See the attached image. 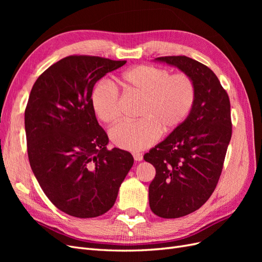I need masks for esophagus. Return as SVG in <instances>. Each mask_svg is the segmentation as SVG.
<instances>
[{"label": "esophagus", "mask_w": 262, "mask_h": 262, "mask_svg": "<svg viewBox=\"0 0 262 262\" xmlns=\"http://www.w3.org/2000/svg\"><path fill=\"white\" fill-rule=\"evenodd\" d=\"M132 155H133V158H134V160H136L137 162H141L142 160H143V154H142V153L134 152Z\"/></svg>", "instance_id": "1"}]
</instances>
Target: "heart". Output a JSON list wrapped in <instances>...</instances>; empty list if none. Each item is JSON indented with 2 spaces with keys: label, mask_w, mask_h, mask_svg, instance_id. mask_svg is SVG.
Listing matches in <instances>:
<instances>
[{
  "label": "heart",
  "mask_w": 262,
  "mask_h": 262,
  "mask_svg": "<svg viewBox=\"0 0 262 262\" xmlns=\"http://www.w3.org/2000/svg\"><path fill=\"white\" fill-rule=\"evenodd\" d=\"M125 92L142 99L138 121H123L110 130L114 144L122 149L140 150L152 145L160 134L175 131L194 105L195 85L186 73L171 74L153 66H138L124 71L119 78ZM92 106L102 122L112 124L120 117L117 87L100 82L92 93Z\"/></svg>",
  "instance_id": "b5f03b06"
}]
</instances>
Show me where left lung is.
Returning <instances> with one entry per match:
<instances>
[{"mask_svg":"<svg viewBox=\"0 0 262 262\" xmlns=\"http://www.w3.org/2000/svg\"><path fill=\"white\" fill-rule=\"evenodd\" d=\"M192 78L195 100L182 124L144 155L156 173L148 187L157 216L177 219L200 209L220 179L232 138L231 104L217 76L185 55L156 58Z\"/></svg>","mask_w":262,"mask_h":262,"instance_id":"1","label":"left lung"}]
</instances>
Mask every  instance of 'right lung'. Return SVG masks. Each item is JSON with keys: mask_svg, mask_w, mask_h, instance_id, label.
<instances>
[{"mask_svg": "<svg viewBox=\"0 0 262 262\" xmlns=\"http://www.w3.org/2000/svg\"><path fill=\"white\" fill-rule=\"evenodd\" d=\"M70 55L37 78L25 110L27 152L39 185L62 212L96 217L116 202L133 156L108 149V137L92 106L94 85L125 64Z\"/></svg>", "mask_w": 262, "mask_h": 262, "instance_id": "right-lung-1", "label": "right lung"}]
</instances>
